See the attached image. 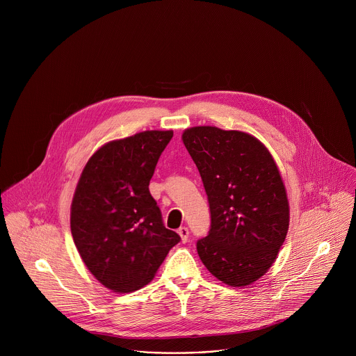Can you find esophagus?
I'll return each instance as SVG.
<instances>
[{"instance_id": "esophagus-1", "label": "esophagus", "mask_w": 356, "mask_h": 356, "mask_svg": "<svg viewBox=\"0 0 356 356\" xmlns=\"http://www.w3.org/2000/svg\"><path fill=\"white\" fill-rule=\"evenodd\" d=\"M177 232H179V235H180V238H181L183 242H186V241L188 239V234H190V232H188V228H187V227H180Z\"/></svg>"}]
</instances>
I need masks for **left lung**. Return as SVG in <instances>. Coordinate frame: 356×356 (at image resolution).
Listing matches in <instances>:
<instances>
[{"instance_id":"obj_1","label":"left lung","mask_w":356,"mask_h":356,"mask_svg":"<svg viewBox=\"0 0 356 356\" xmlns=\"http://www.w3.org/2000/svg\"><path fill=\"white\" fill-rule=\"evenodd\" d=\"M183 142L209 198L211 224L197 241L201 262L221 282L241 287L275 262L289 228V202L268 149L239 131L186 129Z\"/></svg>"}]
</instances>
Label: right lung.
Here are the masks:
<instances>
[{"mask_svg": "<svg viewBox=\"0 0 356 356\" xmlns=\"http://www.w3.org/2000/svg\"><path fill=\"white\" fill-rule=\"evenodd\" d=\"M172 131H145L99 147L79 180L70 228L83 262L106 287L128 293L154 279L180 242L149 191Z\"/></svg>", "mask_w": 356, "mask_h": 356, "instance_id": "right-lung-1", "label": "right lung"}]
</instances>
